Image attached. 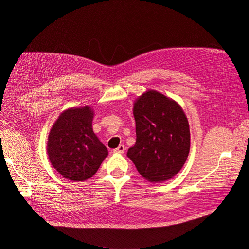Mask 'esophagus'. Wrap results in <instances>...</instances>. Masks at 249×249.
Here are the masks:
<instances>
[{
    "label": "esophagus",
    "instance_id": "1",
    "mask_svg": "<svg viewBox=\"0 0 249 249\" xmlns=\"http://www.w3.org/2000/svg\"><path fill=\"white\" fill-rule=\"evenodd\" d=\"M126 150V147L124 145H119L117 148L114 149L113 152L114 153H124Z\"/></svg>",
    "mask_w": 249,
    "mask_h": 249
}]
</instances>
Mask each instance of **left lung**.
Listing matches in <instances>:
<instances>
[{"label":"left lung","mask_w":249,"mask_h":249,"mask_svg":"<svg viewBox=\"0 0 249 249\" xmlns=\"http://www.w3.org/2000/svg\"><path fill=\"white\" fill-rule=\"evenodd\" d=\"M136 143L127 156L148 181L162 182L177 174L188 157L190 131L182 108L171 99L150 90L133 108Z\"/></svg>","instance_id":"obj_1"}]
</instances>
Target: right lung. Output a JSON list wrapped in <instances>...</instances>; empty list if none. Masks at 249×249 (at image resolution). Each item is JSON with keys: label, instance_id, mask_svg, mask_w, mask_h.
<instances>
[{"label": "right lung", "instance_id": "right-lung-1", "mask_svg": "<svg viewBox=\"0 0 249 249\" xmlns=\"http://www.w3.org/2000/svg\"><path fill=\"white\" fill-rule=\"evenodd\" d=\"M89 106L63 112L50 131L47 152L53 167L65 178L84 181L92 177L108 155L92 129Z\"/></svg>", "mask_w": 249, "mask_h": 249}]
</instances>
